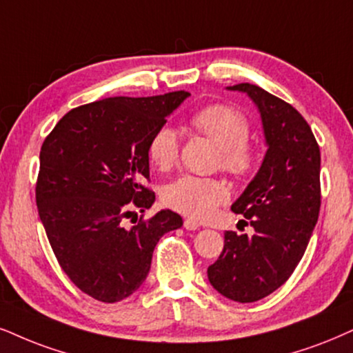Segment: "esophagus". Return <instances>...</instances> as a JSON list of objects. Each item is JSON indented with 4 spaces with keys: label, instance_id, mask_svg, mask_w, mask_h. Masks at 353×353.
<instances>
[{
    "label": "esophagus",
    "instance_id": "34e87169",
    "mask_svg": "<svg viewBox=\"0 0 353 353\" xmlns=\"http://www.w3.org/2000/svg\"><path fill=\"white\" fill-rule=\"evenodd\" d=\"M183 225H185V229H188V230H196L199 228V224L196 223V221L190 219V217H188V219L183 221Z\"/></svg>",
    "mask_w": 353,
    "mask_h": 353
}]
</instances>
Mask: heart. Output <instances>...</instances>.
<instances>
[{
  "label": "heart",
  "instance_id": "b5f03b06",
  "mask_svg": "<svg viewBox=\"0 0 353 353\" xmlns=\"http://www.w3.org/2000/svg\"><path fill=\"white\" fill-rule=\"evenodd\" d=\"M190 124L201 136L217 145L216 165L234 178H247L260 163V150L250 141L249 117L230 104H208L194 111ZM180 139L172 125H160L147 145L150 163L160 172H168L176 163ZM229 193L217 178L183 175L163 191V201L173 211L193 219H208L228 199Z\"/></svg>",
  "mask_w": 353,
  "mask_h": 353
}]
</instances>
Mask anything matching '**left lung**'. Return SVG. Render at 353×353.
Returning a JSON list of instances; mask_svg holds the SVG:
<instances>
[{
    "instance_id": "8db88e82",
    "label": "left lung",
    "mask_w": 353,
    "mask_h": 353,
    "mask_svg": "<svg viewBox=\"0 0 353 353\" xmlns=\"http://www.w3.org/2000/svg\"><path fill=\"white\" fill-rule=\"evenodd\" d=\"M254 99L268 150L259 173L232 204L252 236L224 232V249L208 278L225 298L259 301L280 288L303 259L321 210V150L306 119L275 94L250 83L230 86Z\"/></svg>"
}]
</instances>
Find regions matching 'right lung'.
I'll return each mask as SVG.
<instances>
[{
    "instance_id": "add662e5",
    "label": "right lung",
    "mask_w": 353,
    "mask_h": 353,
    "mask_svg": "<svg viewBox=\"0 0 353 353\" xmlns=\"http://www.w3.org/2000/svg\"><path fill=\"white\" fill-rule=\"evenodd\" d=\"M188 91L116 97L73 108L41 149L36 203L57 262L78 290L101 303L130 296L149 275L163 234L183 225L165 210L132 228L149 210V139ZM132 223V221H130Z\"/></svg>"
}]
</instances>
